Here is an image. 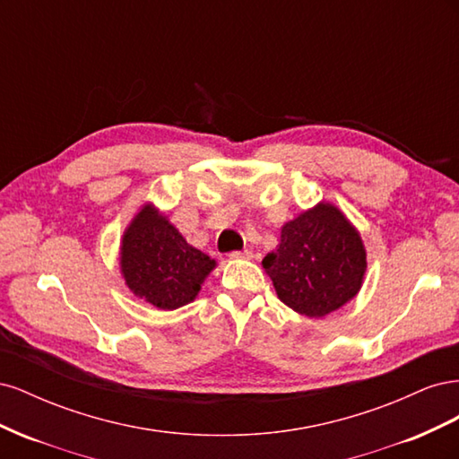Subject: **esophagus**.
<instances>
[{"label":"esophagus","mask_w":459,"mask_h":459,"mask_svg":"<svg viewBox=\"0 0 459 459\" xmlns=\"http://www.w3.org/2000/svg\"><path fill=\"white\" fill-rule=\"evenodd\" d=\"M251 256H253V253L247 251V248L245 251H231L230 253V258H235V260H248Z\"/></svg>","instance_id":"1"}]
</instances>
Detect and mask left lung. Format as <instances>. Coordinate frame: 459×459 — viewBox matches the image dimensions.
Returning a JSON list of instances; mask_svg holds the SVG:
<instances>
[{"label": "left lung", "instance_id": "left-lung-1", "mask_svg": "<svg viewBox=\"0 0 459 459\" xmlns=\"http://www.w3.org/2000/svg\"><path fill=\"white\" fill-rule=\"evenodd\" d=\"M289 308L322 317L362 285L366 251L358 231L331 204H317L283 226L281 243L262 260Z\"/></svg>", "mask_w": 459, "mask_h": 459}]
</instances>
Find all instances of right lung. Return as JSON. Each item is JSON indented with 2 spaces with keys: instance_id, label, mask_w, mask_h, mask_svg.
Wrapping results in <instances>:
<instances>
[{
  "instance_id": "add662e5",
  "label": "right lung",
  "mask_w": 459,
  "mask_h": 459,
  "mask_svg": "<svg viewBox=\"0 0 459 459\" xmlns=\"http://www.w3.org/2000/svg\"><path fill=\"white\" fill-rule=\"evenodd\" d=\"M120 264L134 295L160 310L191 302L214 268V260L191 247L151 206H145L124 233Z\"/></svg>"
}]
</instances>
